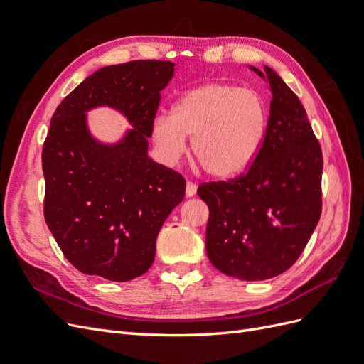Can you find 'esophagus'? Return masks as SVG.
<instances>
[{"instance_id": "obj_1", "label": "esophagus", "mask_w": 364, "mask_h": 364, "mask_svg": "<svg viewBox=\"0 0 364 364\" xmlns=\"http://www.w3.org/2000/svg\"><path fill=\"white\" fill-rule=\"evenodd\" d=\"M196 191H197V186H196V183H193V182H186V190H185L186 197H193V196L196 194Z\"/></svg>"}]
</instances>
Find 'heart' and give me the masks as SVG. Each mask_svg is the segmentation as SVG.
Instances as JSON below:
<instances>
[{"label":"heart","instance_id":"obj_1","mask_svg":"<svg viewBox=\"0 0 364 364\" xmlns=\"http://www.w3.org/2000/svg\"><path fill=\"white\" fill-rule=\"evenodd\" d=\"M264 98L229 83H205L183 92L170 118L153 121L151 136L165 162L174 164L191 138L193 158L213 178L230 179L255 161L267 132Z\"/></svg>","mask_w":364,"mask_h":364}]
</instances>
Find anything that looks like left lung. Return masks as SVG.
Returning <instances> with one entry per match:
<instances>
[{"instance_id": "1", "label": "left lung", "mask_w": 364, "mask_h": 364, "mask_svg": "<svg viewBox=\"0 0 364 364\" xmlns=\"http://www.w3.org/2000/svg\"><path fill=\"white\" fill-rule=\"evenodd\" d=\"M270 117L262 147L249 170L228 182L202 183L209 208L206 253L222 273L264 281L301 257L322 213V149L297 95L272 68Z\"/></svg>"}]
</instances>
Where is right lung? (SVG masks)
<instances>
[{"mask_svg":"<svg viewBox=\"0 0 364 364\" xmlns=\"http://www.w3.org/2000/svg\"><path fill=\"white\" fill-rule=\"evenodd\" d=\"M174 74L168 60H134L95 71L63 98L42 149L43 215L54 240L85 274L124 282L155 259L159 230L185 196L179 173L149 158L161 91ZM109 105L132 129L105 145L85 112Z\"/></svg>","mask_w":364,"mask_h":364,"instance_id":"right-lung-1","label":"right lung"}]
</instances>
